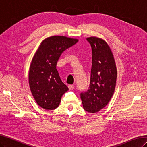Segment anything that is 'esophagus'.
<instances>
[{
  "instance_id": "34e87169",
  "label": "esophagus",
  "mask_w": 147,
  "mask_h": 147,
  "mask_svg": "<svg viewBox=\"0 0 147 147\" xmlns=\"http://www.w3.org/2000/svg\"><path fill=\"white\" fill-rule=\"evenodd\" d=\"M74 88V85H69V90H73Z\"/></svg>"
}]
</instances>
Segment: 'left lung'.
Listing matches in <instances>:
<instances>
[{
    "label": "left lung",
    "mask_w": 147,
    "mask_h": 147,
    "mask_svg": "<svg viewBox=\"0 0 147 147\" xmlns=\"http://www.w3.org/2000/svg\"><path fill=\"white\" fill-rule=\"evenodd\" d=\"M92 49V67L88 88L80 93L84 109L96 113L108 104L115 90L117 69L112 52L102 39L87 38Z\"/></svg>",
    "instance_id": "left-lung-1"
}]
</instances>
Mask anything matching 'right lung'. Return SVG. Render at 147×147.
<instances>
[{
	"mask_svg": "<svg viewBox=\"0 0 147 147\" xmlns=\"http://www.w3.org/2000/svg\"><path fill=\"white\" fill-rule=\"evenodd\" d=\"M78 42L64 36L45 39L30 64L28 81L31 92L37 104L47 110L58 107L62 96L69 90L60 79L56 69L62 53Z\"/></svg>",
	"mask_w": 147,
	"mask_h": 147,
	"instance_id": "right-lung-1",
	"label": "right lung"
}]
</instances>
